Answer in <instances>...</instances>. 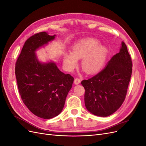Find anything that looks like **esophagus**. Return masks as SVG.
<instances>
[{
    "instance_id": "34e87169",
    "label": "esophagus",
    "mask_w": 146,
    "mask_h": 146,
    "mask_svg": "<svg viewBox=\"0 0 146 146\" xmlns=\"http://www.w3.org/2000/svg\"><path fill=\"white\" fill-rule=\"evenodd\" d=\"M80 82H81L80 78H75V80H74V83L76 84V85H78V84L80 83Z\"/></svg>"
}]
</instances>
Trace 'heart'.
<instances>
[{
  "instance_id": "1",
  "label": "heart",
  "mask_w": 146,
  "mask_h": 146,
  "mask_svg": "<svg viewBox=\"0 0 146 146\" xmlns=\"http://www.w3.org/2000/svg\"><path fill=\"white\" fill-rule=\"evenodd\" d=\"M99 42L88 38L77 42L73 47V52L64 56V63L69 70L77 67L78 58H82V66L88 74L97 72L102 68L108 54V50L104 46H99Z\"/></svg>"
}]
</instances>
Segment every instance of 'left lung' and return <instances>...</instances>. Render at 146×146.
I'll list each match as a JSON object with an SVG mask.
<instances>
[{
    "label": "left lung",
    "mask_w": 146,
    "mask_h": 146,
    "mask_svg": "<svg viewBox=\"0 0 146 146\" xmlns=\"http://www.w3.org/2000/svg\"><path fill=\"white\" fill-rule=\"evenodd\" d=\"M132 61L125 44L100 72L81 83L85 88V104L94 115L107 117L121 107L127 95Z\"/></svg>",
    "instance_id": "left-lung-1"
}]
</instances>
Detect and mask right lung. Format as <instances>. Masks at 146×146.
Returning a JSON list of instances; mask_svg holds the SVG:
<instances>
[{"label":"right lung","instance_id":"obj_1","mask_svg":"<svg viewBox=\"0 0 146 146\" xmlns=\"http://www.w3.org/2000/svg\"><path fill=\"white\" fill-rule=\"evenodd\" d=\"M45 32L30 36L24 43L15 66L21 98L36 116L51 119L61 112L74 77L61 72L54 63L39 62L35 51L55 38Z\"/></svg>","mask_w":146,"mask_h":146}]
</instances>
